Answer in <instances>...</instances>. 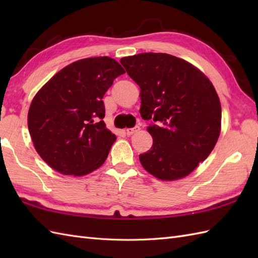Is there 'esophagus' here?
Wrapping results in <instances>:
<instances>
[{
	"label": "esophagus",
	"mask_w": 258,
	"mask_h": 258,
	"mask_svg": "<svg viewBox=\"0 0 258 258\" xmlns=\"http://www.w3.org/2000/svg\"><path fill=\"white\" fill-rule=\"evenodd\" d=\"M140 130H141L140 126H134L133 128H127V130H126V134H127L128 136H131V135H133L135 133H138Z\"/></svg>",
	"instance_id": "1"
}]
</instances>
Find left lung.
<instances>
[{"instance_id": "obj_1", "label": "left lung", "mask_w": 258, "mask_h": 258, "mask_svg": "<svg viewBox=\"0 0 258 258\" xmlns=\"http://www.w3.org/2000/svg\"><path fill=\"white\" fill-rule=\"evenodd\" d=\"M141 89L140 113L152 119L143 167L162 180L187 176L211 154L221 133L222 108L211 81L194 65L166 53L120 58Z\"/></svg>"}]
</instances>
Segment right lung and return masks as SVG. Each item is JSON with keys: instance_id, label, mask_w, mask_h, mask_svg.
<instances>
[{"instance_id": "right-lung-1", "label": "right lung", "mask_w": 258, "mask_h": 258, "mask_svg": "<svg viewBox=\"0 0 258 258\" xmlns=\"http://www.w3.org/2000/svg\"><path fill=\"white\" fill-rule=\"evenodd\" d=\"M124 73L111 57L79 59L36 93L27 126L36 152L47 165L74 176L102 166L116 140L103 120L102 98L113 81Z\"/></svg>"}]
</instances>
